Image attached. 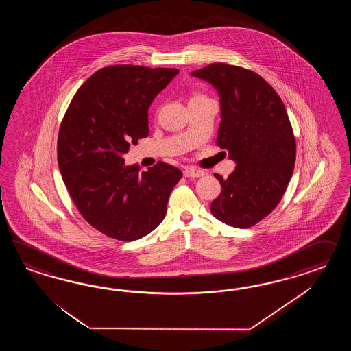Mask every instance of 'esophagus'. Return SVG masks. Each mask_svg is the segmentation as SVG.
Wrapping results in <instances>:
<instances>
[{
	"mask_svg": "<svg viewBox=\"0 0 351 351\" xmlns=\"http://www.w3.org/2000/svg\"><path fill=\"white\" fill-rule=\"evenodd\" d=\"M204 175V172L202 170H197V169H194V167H185V170H184V176L185 178H201Z\"/></svg>",
	"mask_w": 351,
	"mask_h": 351,
	"instance_id": "esophagus-1",
	"label": "esophagus"
}]
</instances>
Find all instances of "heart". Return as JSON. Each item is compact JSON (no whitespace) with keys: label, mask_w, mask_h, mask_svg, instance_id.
Returning a JSON list of instances; mask_svg holds the SVG:
<instances>
[{"label":"heart","mask_w":351,"mask_h":351,"mask_svg":"<svg viewBox=\"0 0 351 351\" xmlns=\"http://www.w3.org/2000/svg\"><path fill=\"white\" fill-rule=\"evenodd\" d=\"M198 97H203L202 95H194L193 97H191V100H193V99H198Z\"/></svg>","instance_id":"heart-1"}]
</instances>
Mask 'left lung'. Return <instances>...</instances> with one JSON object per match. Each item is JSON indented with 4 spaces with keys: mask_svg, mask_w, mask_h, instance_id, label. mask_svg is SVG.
Instances as JSON below:
<instances>
[{
    "mask_svg": "<svg viewBox=\"0 0 351 351\" xmlns=\"http://www.w3.org/2000/svg\"><path fill=\"white\" fill-rule=\"evenodd\" d=\"M191 75L217 90L221 122L216 144L237 163L228 179L215 173L223 191L211 213L226 225L247 229L276 208L291 180L296 140L287 110L276 90L245 68L213 63Z\"/></svg>",
    "mask_w": 351,
    "mask_h": 351,
    "instance_id": "1",
    "label": "left lung"
}]
</instances>
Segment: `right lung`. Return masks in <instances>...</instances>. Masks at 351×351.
Masks as SVG:
<instances>
[{
	"label": "right lung",
	"instance_id": "1",
	"mask_svg": "<svg viewBox=\"0 0 351 351\" xmlns=\"http://www.w3.org/2000/svg\"><path fill=\"white\" fill-rule=\"evenodd\" d=\"M179 73L175 68L112 65L78 88L58 138V163L75 207L100 233L136 241L165 219L179 169L125 165L130 144L149 134L148 109Z\"/></svg>",
	"mask_w": 351,
	"mask_h": 351
}]
</instances>
